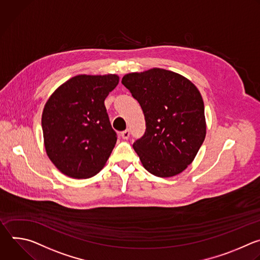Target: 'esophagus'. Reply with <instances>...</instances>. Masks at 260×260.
Here are the masks:
<instances>
[{
	"mask_svg": "<svg viewBox=\"0 0 260 260\" xmlns=\"http://www.w3.org/2000/svg\"><path fill=\"white\" fill-rule=\"evenodd\" d=\"M121 136H122L123 139H128L129 136H130V131L127 129V130H125V131L121 132Z\"/></svg>",
	"mask_w": 260,
	"mask_h": 260,
	"instance_id": "34e87169",
	"label": "esophagus"
}]
</instances>
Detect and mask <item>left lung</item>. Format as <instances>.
Here are the masks:
<instances>
[{"instance_id": "1", "label": "left lung", "mask_w": 260, "mask_h": 260, "mask_svg": "<svg viewBox=\"0 0 260 260\" xmlns=\"http://www.w3.org/2000/svg\"><path fill=\"white\" fill-rule=\"evenodd\" d=\"M139 102L146 129L133 143L142 166L152 175L172 177L193 161L206 136L204 101L185 77L153 68L123 77Z\"/></svg>"}]
</instances>
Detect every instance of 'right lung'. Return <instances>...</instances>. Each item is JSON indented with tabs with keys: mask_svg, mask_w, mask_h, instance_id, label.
I'll return each instance as SVG.
<instances>
[{
	"mask_svg": "<svg viewBox=\"0 0 260 260\" xmlns=\"http://www.w3.org/2000/svg\"><path fill=\"white\" fill-rule=\"evenodd\" d=\"M118 75H78L47 100L42 129L47 155L64 175L84 179L105 167L117 142L105 106Z\"/></svg>",
	"mask_w": 260,
	"mask_h": 260,
	"instance_id": "obj_1",
	"label": "right lung"
}]
</instances>
